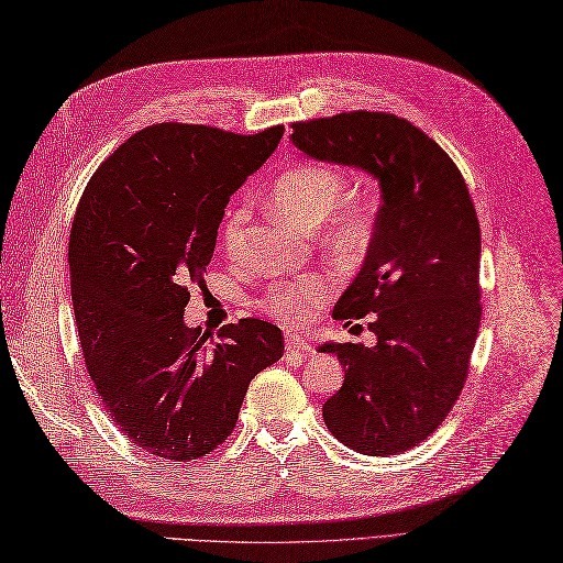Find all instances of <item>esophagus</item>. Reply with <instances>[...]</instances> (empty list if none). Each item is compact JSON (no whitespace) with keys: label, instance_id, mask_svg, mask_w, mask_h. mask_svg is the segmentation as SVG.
I'll use <instances>...</instances> for the list:
<instances>
[{"label":"esophagus","instance_id":"esophagus-1","mask_svg":"<svg viewBox=\"0 0 563 563\" xmlns=\"http://www.w3.org/2000/svg\"><path fill=\"white\" fill-rule=\"evenodd\" d=\"M286 353L289 355H298V358H308V355L312 353V346L308 344L306 339L300 336H286Z\"/></svg>","mask_w":563,"mask_h":563}]
</instances>
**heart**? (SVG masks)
Masks as SVG:
<instances>
[{
  "label": "heart",
  "instance_id": "heart-1",
  "mask_svg": "<svg viewBox=\"0 0 563 563\" xmlns=\"http://www.w3.org/2000/svg\"><path fill=\"white\" fill-rule=\"evenodd\" d=\"M349 181L339 169L320 162H303L286 169L269 186V202L279 214L303 229H320L322 241L339 257H361L375 234V217L363 202H340L346 198ZM245 208L234 205L222 219V243L234 253L243 239ZM336 289V279L327 272L272 284L260 306L286 324H306Z\"/></svg>",
  "mask_w": 563,
  "mask_h": 563
}]
</instances>
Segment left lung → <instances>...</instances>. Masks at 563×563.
I'll use <instances>...</instances> for the list:
<instances>
[{
  "mask_svg": "<svg viewBox=\"0 0 563 563\" xmlns=\"http://www.w3.org/2000/svg\"><path fill=\"white\" fill-rule=\"evenodd\" d=\"M291 143L312 159L369 174L382 205L375 234L336 320L369 322L375 346L327 341L344 385L322 406L339 442L394 456L440 428L468 377L479 329V224L456 164L413 123L344 112L294 123Z\"/></svg>",
  "mask_w": 563,
  "mask_h": 563,
  "instance_id": "obj_1",
  "label": "left lung"
}]
</instances>
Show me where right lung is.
Segmentation results:
<instances>
[{
	"mask_svg": "<svg viewBox=\"0 0 563 563\" xmlns=\"http://www.w3.org/2000/svg\"><path fill=\"white\" fill-rule=\"evenodd\" d=\"M282 135L157 123L104 159L78 202L68 267L80 349L107 413L159 459L222 444L251 379L284 355L282 329L265 320L224 324L212 346L184 320L229 198Z\"/></svg>",
	"mask_w": 563,
	"mask_h": 563,
	"instance_id": "right-lung-1",
	"label": "right lung"
}]
</instances>
